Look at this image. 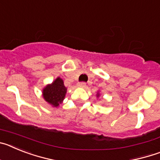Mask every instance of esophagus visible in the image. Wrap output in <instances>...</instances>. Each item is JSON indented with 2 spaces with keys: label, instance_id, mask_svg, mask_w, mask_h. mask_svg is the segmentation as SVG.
Masks as SVG:
<instances>
[{
  "label": "esophagus",
  "instance_id": "esophagus-1",
  "mask_svg": "<svg viewBox=\"0 0 160 160\" xmlns=\"http://www.w3.org/2000/svg\"><path fill=\"white\" fill-rule=\"evenodd\" d=\"M86 86H87V83L85 82H81L78 83V87H82V88H84V87H86Z\"/></svg>",
  "mask_w": 160,
  "mask_h": 160
}]
</instances>
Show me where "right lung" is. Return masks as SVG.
I'll use <instances>...</instances> for the list:
<instances>
[{
	"instance_id": "add662e5",
	"label": "right lung",
	"mask_w": 160,
	"mask_h": 160,
	"mask_svg": "<svg viewBox=\"0 0 160 160\" xmlns=\"http://www.w3.org/2000/svg\"><path fill=\"white\" fill-rule=\"evenodd\" d=\"M66 93V88L63 80L58 78L52 84L48 85L43 90V98L47 102L53 107L59 106L64 99Z\"/></svg>"
}]
</instances>
